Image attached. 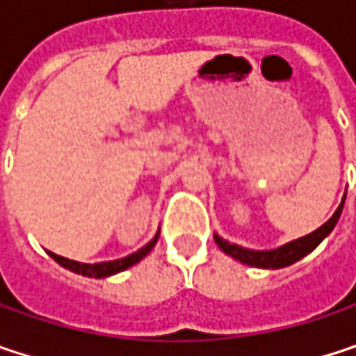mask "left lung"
Here are the masks:
<instances>
[{"instance_id": "left-lung-1", "label": "left lung", "mask_w": 356, "mask_h": 356, "mask_svg": "<svg viewBox=\"0 0 356 356\" xmlns=\"http://www.w3.org/2000/svg\"><path fill=\"white\" fill-rule=\"evenodd\" d=\"M342 206H344V200L342 204L338 206V210L334 212V216L321 225L318 231L297 239V241H291L286 245L278 249H272V251H253V249H243L235 243H229V241H222L220 237H214L216 239V245L222 249L225 253H229L231 257L239 259L241 264H248V266H255V268H284V266H291L295 264L297 259L305 257L307 253H312L314 249L320 245L323 241V237L330 235V231L336 227L340 214H342Z\"/></svg>"}]
</instances>
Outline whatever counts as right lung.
<instances>
[{
	"mask_svg": "<svg viewBox=\"0 0 356 356\" xmlns=\"http://www.w3.org/2000/svg\"><path fill=\"white\" fill-rule=\"evenodd\" d=\"M156 241H159V235H156L148 245H144L142 249H138L136 253H131V255H127V257L113 259V261H101V264H82V261H76V259L61 257V255H57V253H53V251H49V253H51V257H53L57 264H61L63 268H70V270H72V272H76V274L92 276V278H105V276L117 274V272H121V270H125V268H129V266L138 264L144 255H148V253H150V249L154 248V243H156Z\"/></svg>",
	"mask_w": 356,
	"mask_h": 356,
	"instance_id": "add662e5",
	"label": "right lung"
}]
</instances>
